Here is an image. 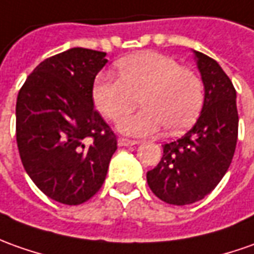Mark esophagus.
I'll return each mask as SVG.
<instances>
[{
	"label": "esophagus",
	"mask_w": 254,
	"mask_h": 254,
	"mask_svg": "<svg viewBox=\"0 0 254 254\" xmlns=\"http://www.w3.org/2000/svg\"><path fill=\"white\" fill-rule=\"evenodd\" d=\"M134 144H139V141H137V140H130V139H125V137H120V139H118V146H120V147L134 146Z\"/></svg>",
	"instance_id": "34e87169"
}]
</instances>
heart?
<instances>
[{"label": "heart", "instance_id": "b5f03b06", "mask_svg": "<svg viewBox=\"0 0 254 254\" xmlns=\"http://www.w3.org/2000/svg\"><path fill=\"white\" fill-rule=\"evenodd\" d=\"M120 77L100 73L91 87L97 110L113 122L131 112L142 96L145 108L122 121L120 129L133 136H147L167 127L171 133L189 127L199 117L204 84L193 70L181 68L168 55L144 51L117 62Z\"/></svg>", "mask_w": 254, "mask_h": 254}]
</instances>
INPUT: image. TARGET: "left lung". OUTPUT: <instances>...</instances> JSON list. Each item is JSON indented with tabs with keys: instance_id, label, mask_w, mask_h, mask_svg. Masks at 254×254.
Instances as JSON below:
<instances>
[{
	"instance_id": "1",
	"label": "left lung",
	"mask_w": 254,
	"mask_h": 254,
	"mask_svg": "<svg viewBox=\"0 0 254 254\" xmlns=\"http://www.w3.org/2000/svg\"><path fill=\"white\" fill-rule=\"evenodd\" d=\"M204 84L196 124L182 137L165 143L156 168L147 172L151 192L168 204L204 199L228 171L238 140L236 91L218 62L193 51Z\"/></svg>"
}]
</instances>
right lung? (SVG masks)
I'll return each mask as SVG.
<instances>
[{"label":"right lung","mask_w":254,"mask_h":254,"mask_svg":"<svg viewBox=\"0 0 254 254\" xmlns=\"http://www.w3.org/2000/svg\"><path fill=\"white\" fill-rule=\"evenodd\" d=\"M105 53L70 48L39 64L19 90L16 141L27 175L50 199L76 206L104 184L117 136L94 110Z\"/></svg>","instance_id":"right-lung-1"}]
</instances>
